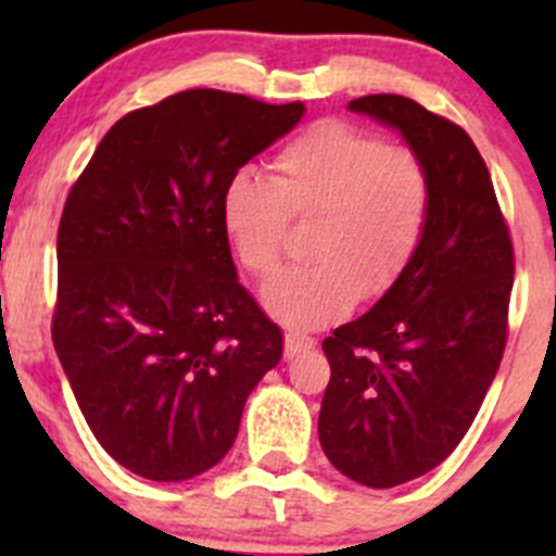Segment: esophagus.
Segmentation results:
<instances>
[{"label":"esophagus","mask_w":556,"mask_h":556,"mask_svg":"<svg viewBox=\"0 0 556 556\" xmlns=\"http://www.w3.org/2000/svg\"><path fill=\"white\" fill-rule=\"evenodd\" d=\"M312 346H314V339H309V336H304V333H285V357H288V361L299 357L301 352L312 350Z\"/></svg>","instance_id":"esophagus-1"}]
</instances>
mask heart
Returning a JSON list of instances; mask_svg holds the SVG:
<instances>
[{
    "instance_id": "heart-1",
    "label": "heart",
    "mask_w": 556,
    "mask_h": 556,
    "mask_svg": "<svg viewBox=\"0 0 556 556\" xmlns=\"http://www.w3.org/2000/svg\"><path fill=\"white\" fill-rule=\"evenodd\" d=\"M430 212V177L406 144L379 142L344 121L312 123L271 161V182L237 174L220 223L239 263L266 279L282 263L290 220H317L309 266L263 290V306L288 328L344 317L355 299H379L408 266Z\"/></svg>"
}]
</instances>
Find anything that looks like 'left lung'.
Segmentation results:
<instances>
[{
  "instance_id": "8db88e82",
  "label": "left lung",
  "mask_w": 556,
  "mask_h": 556,
  "mask_svg": "<svg viewBox=\"0 0 556 556\" xmlns=\"http://www.w3.org/2000/svg\"><path fill=\"white\" fill-rule=\"evenodd\" d=\"M352 112L395 128L422 159V239L382 299L323 341L330 382L319 444L336 470L387 490L444 463L468 433L506 350L514 247L473 139L414 99L374 93Z\"/></svg>"
}]
</instances>
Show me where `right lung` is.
<instances>
[{
	"instance_id": "obj_1",
	"label": "right lung",
	"mask_w": 556,
	"mask_h": 556,
	"mask_svg": "<svg viewBox=\"0 0 556 556\" xmlns=\"http://www.w3.org/2000/svg\"><path fill=\"white\" fill-rule=\"evenodd\" d=\"M306 106L193 88L128 112L70 190L53 344L102 450L185 481L233 446L282 330L239 285L226 185Z\"/></svg>"
}]
</instances>
